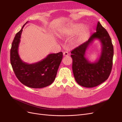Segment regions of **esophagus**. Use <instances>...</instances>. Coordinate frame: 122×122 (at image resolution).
<instances>
[{"instance_id": "obj_1", "label": "esophagus", "mask_w": 122, "mask_h": 122, "mask_svg": "<svg viewBox=\"0 0 122 122\" xmlns=\"http://www.w3.org/2000/svg\"><path fill=\"white\" fill-rule=\"evenodd\" d=\"M69 54L68 53V52H67V51H65V52L63 53V55L64 56H68V55H69Z\"/></svg>"}]
</instances>
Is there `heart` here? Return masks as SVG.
Wrapping results in <instances>:
<instances>
[{"instance_id":"heart-1","label":"heart","mask_w":122,"mask_h":122,"mask_svg":"<svg viewBox=\"0 0 122 122\" xmlns=\"http://www.w3.org/2000/svg\"><path fill=\"white\" fill-rule=\"evenodd\" d=\"M81 28H82L81 29ZM71 31L73 34H77L79 31L77 38H78V40L79 42H82L86 40L89 35L90 32V28L87 26H83L81 27V25L80 24L75 25L72 29Z\"/></svg>"}]
</instances>
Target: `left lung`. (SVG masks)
I'll return each instance as SVG.
<instances>
[{
	"instance_id": "left-lung-1",
	"label": "left lung",
	"mask_w": 122,
	"mask_h": 122,
	"mask_svg": "<svg viewBox=\"0 0 122 122\" xmlns=\"http://www.w3.org/2000/svg\"><path fill=\"white\" fill-rule=\"evenodd\" d=\"M95 39L101 42L102 52L98 60L92 63L85 57V53L88 46ZM71 53L73 74L76 81L80 86L93 87L108 79L112 70L113 47L108 32L99 22L96 32Z\"/></svg>"
}]
</instances>
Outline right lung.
<instances>
[{"label":"right lung","instance_id":"1","mask_svg":"<svg viewBox=\"0 0 122 122\" xmlns=\"http://www.w3.org/2000/svg\"><path fill=\"white\" fill-rule=\"evenodd\" d=\"M17 32L12 42L10 61L17 78L25 86L34 88H43L54 81L62 58V52L49 54L42 61L29 64L21 60L18 53L22 32L24 25Z\"/></svg>","mask_w":122,"mask_h":122}]
</instances>
